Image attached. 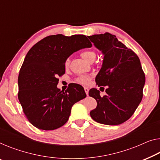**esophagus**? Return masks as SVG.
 <instances>
[{
    "label": "esophagus",
    "instance_id": "1",
    "mask_svg": "<svg viewBox=\"0 0 160 160\" xmlns=\"http://www.w3.org/2000/svg\"><path fill=\"white\" fill-rule=\"evenodd\" d=\"M84 90H85V93H86V95H88V92H89V88H87V87H85V88H84Z\"/></svg>",
    "mask_w": 160,
    "mask_h": 160
}]
</instances>
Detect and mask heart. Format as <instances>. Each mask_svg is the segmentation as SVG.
Returning <instances> with one entry per match:
<instances>
[{"label": "heart", "instance_id": "b5f03b06", "mask_svg": "<svg viewBox=\"0 0 160 160\" xmlns=\"http://www.w3.org/2000/svg\"><path fill=\"white\" fill-rule=\"evenodd\" d=\"M81 57H82L85 61L90 62L91 60H94L95 57H96V54H95V52L93 50H86V51L82 52V53H81ZM70 59H66L65 62V65L66 68H68L69 65H70ZM90 77L88 75H80L79 77H78L75 79L76 82L81 83V84H88V83L90 82Z\"/></svg>", "mask_w": 160, "mask_h": 160}]
</instances>
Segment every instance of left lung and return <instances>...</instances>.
Returning <instances> with one entry per match:
<instances>
[{"instance_id": "left-lung-1", "label": "left lung", "mask_w": 160, "mask_h": 160, "mask_svg": "<svg viewBox=\"0 0 160 160\" xmlns=\"http://www.w3.org/2000/svg\"><path fill=\"white\" fill-rule=\"evenodd\" d=\"M88 37L104 55L95 82L107 86L103 97L95 88L90 90L89 95L97 101L90 116L102 124L119 125L131 118L142 101L145 75L139 58L115 35L106 32Z\"/></svg>"}]
</instances>
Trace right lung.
Returning a JSON list of instances; mask_svg holds the SVG:
<instances>
[{"instance_id": "1", "label": "right lung", "mask_w": 160, "mask_h": 160, "mask_svg": "<svg viewBox=\"0 0 160 160\" xmlns=\"http://www.w3.org/2000/svg\"><path fill=\"white\" fill-rule=\"evenodd\" d=\"M91 46L85 35L57 34L44 38L28 52L18 75V98L35 127L46 131L61 127L73 105L86 97L84 88L75 83L61 91L57 77L65 74V62L71 54Z\"/></svg>"}]
</instances>
